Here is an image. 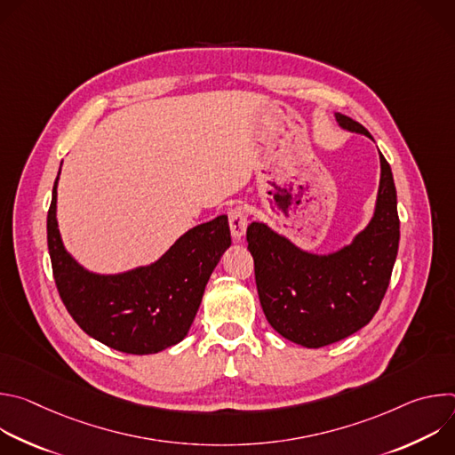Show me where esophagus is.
Masks as SVG:
<instances>
[{
  "label": "esophagus",
  "instance_id": "obj_1",
  "mask_svg": "<svg viewBox=\"0 0 455 455\" xmlns=\"http://www.w3.org/2000/svg\"><path fill=\"white\" fill-rule=\"evenodd\" d=\"M228 223H230V232H232L234 239H241L244 235V232H246V227H248V220H246L244 209L243 207L230 209Z\"/></svg>",
  "mask_w": 455,
  "mask_h": 455
}]
</instances>
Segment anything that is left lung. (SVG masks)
<instances>
[{"instance_id": "left-lung-1", "label": "left lung", "mask_w": 455, "mask_h": 455, "mask_svg": "<svg viewBox=\"0 0 455 455\" xmlns=\"http://www.w3.org/2000/svg\"><path fill=\"white\" fill-rule=\"evenodd\" d=\"M335 116L342 129L372 139L356 120ZM379 167L372 220L337 251L311 253L265 223L248 225L259 300L270 326L284 339L309 349L330 346L367 326L378 311L400 243L396 187L381 153Z\"/></svg>"}]
</instances>
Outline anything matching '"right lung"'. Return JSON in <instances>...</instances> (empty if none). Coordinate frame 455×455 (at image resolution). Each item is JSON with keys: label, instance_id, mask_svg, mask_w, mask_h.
I'll return each mask as SVG.
<instances>
[{"label": "right lung", "instance_id": "1", "mask_svg": "<svg viewBox=\"0 0 455 455\" xmlns=\"http://www.w3.org/2000/svg\"><path fill=\"white\" fill-rule=\"evenodd\" d=\"M57 181L59 174L46 220L48 251L60 300L79 328L127 355H153L181 342L211 274L232 243L228 218L190 228L149 267L100 275L81 267L62 244L55 218Z\"/></svg>", "mask_w": 455, "mask_h": 455}]
</instances>
